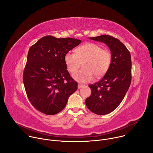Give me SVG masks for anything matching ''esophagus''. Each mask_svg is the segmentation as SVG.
<instances>
[{"label": "esophagus", "instance_id": "1", "mask_svg": "<svg viewBox=\"0 0 153 153\" xmlns=\"http://www.w3.org/2000/svg\"><path fill=\"white\" fill-rule=\"evenodd\" d=\"M83 86H85L84 84H82V83H78V88L80 89V88H81Z\"/></svg>", "mask_w": 153, "mask_h": 153}]
</instances>
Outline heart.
<instances>
[{
	"label": "heart",
	"mask_w": 153,
	"mask_h": 153,
	"mask_svg": "<svg viewBox=\"0 0 153 153\" xmlns=\"http://www.w3.org/2000/svg\"><path fill=\"white\" fill-rule=\"evenodd\" d=\"M65 63L68 70L74 73L81 66L82 69L73 74V78L80 82H88L103 77L110 69L112 54L108 49L94 43H85L75 50V54L68 52L65 55Z\"/></svg>",
	"instance_id": "1"
}]
</instances>
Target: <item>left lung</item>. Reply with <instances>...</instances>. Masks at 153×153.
I'll return each instance as SVG.
<instances>
[{
	"mask_svg": "<svg viewBox=\"0 0 153 153\" xmlns=\"http://www.w3.org/2000/svg\"><path fill=\"white\" fill-rule=\"evenodd\" d=\"M89 38L105 43L112 54L110 69L100 81L89 85L91 94L85 100L91 111L105 115L115 110L128 90L131 82V59L126 47L113 36L105 34Z\"/></svg>",
	"mask_w": 153,
	"mask_h": 153,
	"instance_id": "8db88e82",
	"label": "left lung"
}]
</instances>
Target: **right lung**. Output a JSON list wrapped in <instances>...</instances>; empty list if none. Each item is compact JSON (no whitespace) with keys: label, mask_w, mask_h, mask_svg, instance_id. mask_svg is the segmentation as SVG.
I'll return each mask as SVG.
<instances>
[{"label":"right lung","mask_w":153,"mask_h":153,"mask_svg":"<svg viewBox=\"0 0 153 153\" xmlns=\"http://www.w3.org/2000/svg\"><path fill=\"white\" fill-rule=\"evenodd\" d=\"M80 43L73 38L47 36L30 47L23 81L27 97L37 110L47 115L60 112L77 90L64 57Z\"/></svg>","instance_id":"add662e5"}]
</instances>
